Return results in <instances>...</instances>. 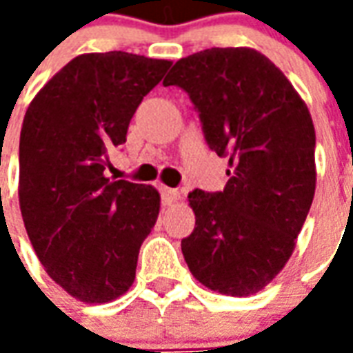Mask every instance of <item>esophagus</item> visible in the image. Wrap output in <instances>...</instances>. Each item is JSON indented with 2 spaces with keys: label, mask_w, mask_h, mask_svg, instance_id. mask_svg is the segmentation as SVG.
Segmentation results:
<instances>
[{
  "label": "esophagus",
  "mask_w": 353,
  "mask_h": 353,
  "mask_svg": "<svg viewBox=\"0 0 353 353\" xmlns=\"http://www.w3.org/2000/svg\"><path fill=\"white\" fill-rule=\"evenodd\" d=\"M161 194H162V204H164V206H170V204H174V202L179 200V191H177V189L162 187Z\"/></svg>",
  "instance_id": "1"
}]
</instances>
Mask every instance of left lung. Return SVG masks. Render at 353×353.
I'll list each match as a JSON object with an SVG mask.
<instances>
[{
  "label": "left lung",
  "instance_id": "left-lung-1",
  "mask_svg": "<svg viewBox=\"0 0 353 353\" xmlns=\"http://www.w3.org/2000/svg\"><path fill=\"white\" fill-rule=\"evenodd\" d=\"M162 83L189 94L208 145L230 166L223 191L189 192L196 223L181 240L185 261L208 289L253 295L285 266L314 200L310 111L280 68L250 47L194 52Z\"/></svg>",
  "mask_w": 353,
  "mask_h": 353
}]
</instances>
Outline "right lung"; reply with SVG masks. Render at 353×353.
I'll return each instance as SVG.
<instances>
[{"label":"right lung","instance_id":"obj_1","mask_svg":"<svg viewBox=\"0 0 353 353\" xmlns=\"http://www.w3.org/2000/svg\"><path fill=\"white\" fill-rule=\"evenodd\" d=\"M172 65L123 50L75 57L35 94L20 132L19 202L52 280L88 304L124 295L157 223L151 185L105 177L109 149Z\"/></svg>","mask_w":353,"mask_h":353}]
</instances>
